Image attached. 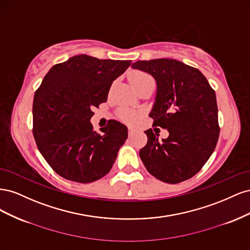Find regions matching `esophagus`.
Returning <instances> with one entry per match:
<instances>
[{
  "label": "esophagus",
  "instance_id": "34e87169",
  "mask_svg": "<svg viewBox=\"0 0 250 250\" xmlns=\"http://www.w3.org/2000/svg\"><path fill=\"white\" fill-rule=\"evenodd\" d=\"M134 132H135V129H134V128H132V127H129V128H128V135H129V137H131V135H132Z\"/></svg>",
  "mask_w": 250,
  "mask_h": 250
}]
</instances>
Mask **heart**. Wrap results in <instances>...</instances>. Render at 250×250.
<instances>
[{
	"label": "heart",
	"mask_w": 250,
	"mask_h": 250,
	"mask_svg": "<svg viewBox=\"0 0 250 250\" xmlns=\"http://www.w3.org/2000/svg\"><path fill=\"white\" fill-rule=\"evenodd\" d=\"M150 78L151 77L146 73H144V72H135L130 76V81L132 83V85L135 86V85L140 84V83H142L143 81H145V80L150 79ZM119 116L123 121H125V122H132V121L135 119V113L132 110H130V109H122V110H120Z\"/></svg>",
	"instance_id": "obj_1"
}]
</instances>
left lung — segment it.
I'll use <instances>...</instances> for the list:
<instances>
[{
	"label": "left lung",
	"mask_w": 250,
	"mask_h": 250,
	"mask_svg": "<svg viewBox=\"0 0 250 250\" xmlns=\"http://www.w3.org/2000/svg\"><path fill=\"white\" fill-rule=\"evenodd\" d=\"M132 69L146 72L156 81L155 101L149 117L153 125L168 129L145 131L146 146L140 157L148 172L164 183L178 184L197 174L216 148L220 128L214 89L203 74L175 59L139 60Z\"/></svg>",
	"instance_id": "obj_1"
}]
</instances>
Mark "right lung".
Returning <instances> with one entry per match:
<instances>
[{"instance_id": "add662e5", "label": "right lung", "mask_w": 250, "mask_h": 250, "mask_svg": "<svg viewBox=\"0 0 250 250\" xmlns=\"http://www.w3.org/2000/svg\"><path fill=\"white\" fill-rule=\"evenodd\" d=\"M131 60L76 55L53 65L35 92L33 135L44 160L60 176L93 183L110 171L127 140V127L116 120L94 131L93 109L107 101L109 88Z\"/></svg>"}]
</instances>
